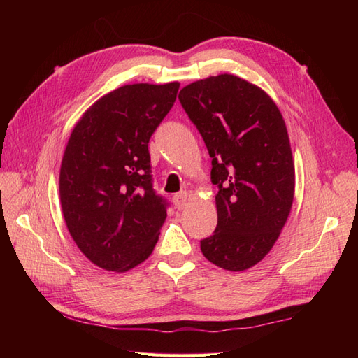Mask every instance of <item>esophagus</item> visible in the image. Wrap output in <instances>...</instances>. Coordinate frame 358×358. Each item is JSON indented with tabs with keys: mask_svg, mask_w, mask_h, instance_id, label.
<instances>
[{
	"mask_svg": "<svg viewBox=\"0 0 358 358\" xmlns=\"http://www.w3.org/2000/svg\"><path fill=\"white\" fill-rule=\"evenodd\" d=\"M187 200H189V195H187V192H178V194H175L173 195V199H172V201H173V204H175V209H178V210H181V209H185L186 208V203H187Z\"/></svg>",
	"mask_w": 358,
	"mask_h": 358,
	"instance_id": "esophagus-1",
	"label": "esophagus"
}]
</instances>
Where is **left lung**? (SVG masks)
<instances>
[{
    "mask_svg": "<svg viewBox=\"0 0 358 358\" xmlns=\"http://www.w3.org/2000/svg\"><path fill=\"white\" fill-rule=\"evenodd\" d=\"M178 100L203 136L218 187L217 227L201 252L218 268L246 271L272 249L292 208L285 120L264 90L229 73L192 83Z\"/></svg>",
    "mask_w": 358,
    "mask_h": 358,
    "instance_id": "obj_1",
    "label": "left lung"
}]
</instances>
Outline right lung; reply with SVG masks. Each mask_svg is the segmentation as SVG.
<instances>
[{"label": "right lung", "mask_w": 358, "mask_h": 358, "mask_svg": "<svg viewBox=\"0 0 358 358\" xmlns=\"http://www.w3.org/2000/svg\"><path fill=\"white\" fill-rule=\"evenodd\" d=\"M180 83L127 85L100 98L73 127L59 199L73 241L98 268L124 272L154 250L169 204L152 183L149 140Z\"/></svg>", "instance_id": "1"}]
</instances>
